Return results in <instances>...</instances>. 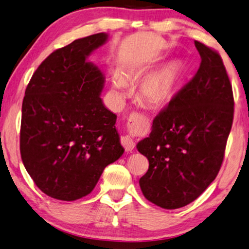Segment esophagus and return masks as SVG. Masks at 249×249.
Returning a JSON list of instances; mask_svg holds the SVG:
<instances>
[{
	"label": "esophagus",
	"instance_id": "esophagus-1",
	"mask_svg": "<svg viewBox=\"0 0 249 249\" xmlns=\"http://www.w3.org/2000/svg\"><path fill=\"white\" fill-rule=\"evenodd\" d=\"M135 119H136V116H132L129 118L128 124L130 125L131 124H133ZM121 143H122V146L124 147L125 151H132L133 149H135V142H133L132 137L130 135H125L124 137H121Z\"/></svg>",
	"mask_w": 249,
	"mask_h": 249
}]
</instances>
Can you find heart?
I'll return each instance as SVG.
<instances>
[{"instance_id":"1","label":"heart","mask_w":249,"mask_h":249,"mask_svg":"<svg viewBox=\"0 0 249 249\" xmlns=\"http://www.w3.org/2000/svg\"><path fill=\"white\" fill-rule=\"evenodd\" d=\"M133 77V73L128 76ZM179 78V68L176 64H169L161 67L143 78L139 85V94L150 106H161L174 94ZM111 89L113 95L120 100L127 89V82L119 73L112 74Z\"/></svg>"}]
</instances>
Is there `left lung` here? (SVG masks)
I'll use <instances>...</instances> for the list:
<instances>
[{
	"instance_id": "8db88e82",
	"label": "left lung",
	"mask_w": 249,
	"mask_h": 249,
	"mask_svg": "<svg viewBox=\"0 0 249 249\" xmlns=\"http://www.w3.org/2000/svg\"><path fill=\"white\" fill-rule=\"evenodd\" d=\"M196 74L154 119L137 143L149 161L139 179L142 194L163 209L193 202L221 167L233 119L232 88L220 55L199 41Z\"/></svg>"
}]
</instances>
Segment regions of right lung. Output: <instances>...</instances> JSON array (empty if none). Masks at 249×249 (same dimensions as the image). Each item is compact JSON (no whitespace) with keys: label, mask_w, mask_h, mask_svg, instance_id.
Wrapping results in <instances>:
<instances>
[{"label":"right lung","mask_w":249,"mask_h":249,"mask_svg":"<svg viewBox=\"0 0 249 249\" xmlns=\"http://www.w3.org/2000/svg\"><path fill=\"white\" fill-rule=\"evenodd\" d=\"M109 35H92L50 53L27 86L20 153L29 175L53 199L74 201L94 189L124 154L117 116L100 98L104 75L88 57Z\"/></svg>","instance_id":"add662e5"}]
</instances>
